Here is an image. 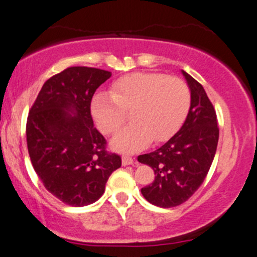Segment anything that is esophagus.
<instances>
[{
    "label": "esophagus",
    "mask_w": 257,
    "mask_h": 257,
    "mask_svg": "<svg viewBox=\"0 0 257 257\" xmlns=\"http://www.w3.org/2000/svg\"><path fill=\"white\" fill-rule=\"evenodd\" d=\"M135 161L129 156H123L122 157V165L123 166H129V165H134Z\"/></svg>",
    "instance_id": "1"
}]
</instances>
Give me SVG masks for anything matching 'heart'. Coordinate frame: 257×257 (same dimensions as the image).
I'll return each instance as SVG.
<instances>
[{
    "label": "heart",
    "mask_w": 257,
    "mask_h": 257,
    "mask_svg": "<svg viewBox=\"0 0 257 257\" xmlns=\"http://www.w3.org/2000/svg\"><path fill=\"white\" fill-rule=\"evenodd\" d=\"M190 106L185 81L161 73H132L115 80L112 94L98 92L92 98L91 114L100 131L113 134L131 112V125L111 140L112 149L123 154L143 150L149 143L167 139L183 122Z\"/></svg>",
    "instance_id": "obj_1"
}]
</instances>
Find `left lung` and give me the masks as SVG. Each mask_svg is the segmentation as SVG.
<instances>
[{
  "mask_svg": "<svg viewBox=\"0 0 257 257\" xmlns=\"http://www.w3.org/2000/svg\"><path fill=\"white\" fill-rule=\"evenodd\" d=\"M190 89V108L182 128L167 143L138 161L150 166L155 180L142 194L155 206H178L193 195L206 178L215 157L219 131L217 115L200 83L182 70Z\"/></svg>",
  "mask_w": 257,
  "mask_h": 257,
  "instance_id": "obj_1",
  "label": "left lung"
}]
</instances>
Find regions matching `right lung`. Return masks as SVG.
Returning a JSON list of instances; mask_svg holds the SVG:
<instances>
[{"mask_svg":"<svg viewBox=\"0 0 257 257\" xmlns=\"http://www.w3.org/2000/svg\"><path fill=\"white\" fill-rule=\"evenodd\" d=\"M111 75L90 67L64 69L42 85L28 115L34 170L45 188L70 206L100 199L112 172L122 166L118 155L106 151L90 112L95 91Z\"/></svg>","mask_w":257,"mask_h":257,"instance_id":"right-lung-1","label":"right lung"}]
</instances>
